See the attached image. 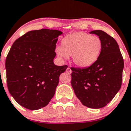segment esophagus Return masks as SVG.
Segmentation results:
<instances>
[{"label": "esophagus", "mask_w": 131, "mask_h": 131, "mask_svg": "<svg viewBox=\"0 0 131 131\" xmlns=\"http://www.w3.org/2000/svg\"><path fill=\"white\" fill-rule=\"evenodd\" d=\"M66 71H67L68 73H70V74H71L72 72V71H71V70L70 68H68L67 69V70H66Z\"/></svg>", "instance_id": "34e87169"}]
</instances>
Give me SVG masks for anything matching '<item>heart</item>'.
I'll return each mask as SVG.
<instances>
[{
  "label": "heart",
  "mask_w": 131,
  "mask_h": 131,
  "mask_svg": "<svg viewBox=\"0 0 131 131\" xmlns=\"http://www.w3.org/2000/svg\"><path fill=\"white\" fill-rule=\"evenodd\" d=\"M102 48V41L100 37L83 31H78L64 37L61 41V47H56V52L62 59L72 56L75 64L85 68L97 61Z\"/></svg>",
  "instance_id": "b5f03b06"
}]
</instances>
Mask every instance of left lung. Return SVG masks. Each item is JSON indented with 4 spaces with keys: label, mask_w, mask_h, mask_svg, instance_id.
I'll list each match as a JSON object with an SVG mask.
<instances>
[{
    "label": "left lung",
    "mask_w": 131,
    "mask_h": 131,
    "mask_svg": "<svg viewBox=\"0 0 131 131\" xmlns=\"http://www.w3.org/2000/svg\"><path fill=\"white\" fill-rule=\"evenodd\" d=\"M90 34L101 39L100 56L89 67L72 68L71 85L83 105L100 108L109 103L120 89L124 61L118 45L113 37L100 30Z\"/></svg>",
    "instance_id": "obj_1"
}]
</instances>
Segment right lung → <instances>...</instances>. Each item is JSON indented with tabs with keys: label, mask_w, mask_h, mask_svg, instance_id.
<instances>
[{
	"label": "right lung",
	"mask_w": 131,
	"mask_h": 131,
	"mask_svg": "<svg viewBox=\"0 0 131 131\" xmlns=\"http://www.w3.org/2000/svg\"><path fill=\"white\" fill-rule=\"evenodd\" d=\"M57 30H31L13 44L5 61L8 91L19 104L35 111L46 106L67 65L53 63Z\"/></svg>",
	"instance_id": "add662e5"
}]
</instances>
